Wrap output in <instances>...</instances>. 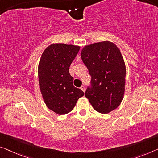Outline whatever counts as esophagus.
<instances>
[{
    "label": "esophagus",
    "instance_id": "34e87169",
    "mask_svg": "<svg viewBox=\"0 0 158 158\" xmlns=\"http://www.w3.org/2000/svg\"><path fill=\"white\" fill-rule=\"evenodd\" d=\"M80 89H81V90L84 91V92H85V90H86V89H85V86H81V87H80Z\"/></svg>",
    "mask_w": 158,
    "mask_h": 158
}]
</instances>
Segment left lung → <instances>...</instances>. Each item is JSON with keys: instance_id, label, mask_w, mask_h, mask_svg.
I'll return each instance as SVG.
<instances>
[{"instance_id": "1", "label": "left lung", "mask_w": 158, "mask_h": 158, "mask_svg": "<svg viewBox=\"0 0 158 158\" xmlns=\"http://www.w3.org/2000/svg\"><path fill=\"white\" fill-rule=\"evenodd\" d=\"M81 60L91 76L85 96L96 111L108 114L121 103L126 66L119 49L109 41L84 47Z\"/></svg>"}]
</instances>
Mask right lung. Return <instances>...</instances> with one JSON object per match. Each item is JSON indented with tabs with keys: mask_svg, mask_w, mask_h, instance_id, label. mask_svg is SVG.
I'll use <instances>...</instances> for the list:
<instances>
[{
	"mask_svg": "<svg viewBox=\"0 0 158 158\" xmlns=\"http://www.w3.org/2000/svg\"><path fill=\"white\" fill-rule=\"evenodd\" d=\"M78 46L53 44L42 53L38 67L39 84L42 97L49 109L56 114L69 113L84 96L74 86L69 67L79 52Z\"/></svg>",
	"mask_w": 158,
	"mask_h": 158,
	"instance_id": "right-lung-1",
	"label": "right lung"
}]
</instances>
